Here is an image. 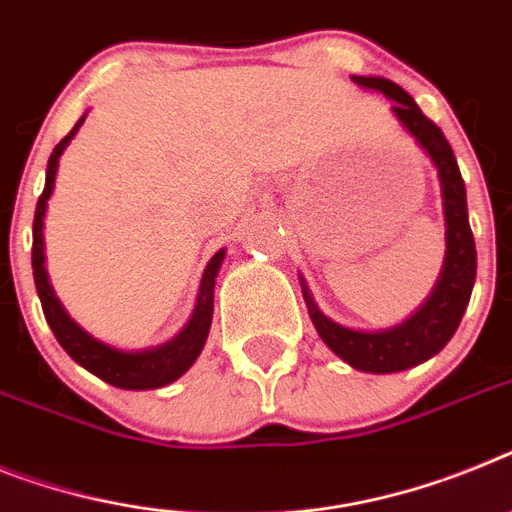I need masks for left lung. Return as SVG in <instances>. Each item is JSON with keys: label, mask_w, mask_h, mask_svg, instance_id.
Here are the masks:
<instances>
[{"label": "left lung", "mask_w": 512, "mask_h": 512, "mask_svg": "<svg viewBox=\"0 0 512 512\" xmlns=\"http://www.w3.org/2000/svg\"><path fill=\"white\" fill-rule=\"evenodd\" d=\"M351 80L359 88L375 90V93H382L393 101V106H390L393 117L401 122L403 130L414 137V143L427 153V158L437 169L442 213H445V260H442L440 278H437L432 294L424 299V304L416 309L414 315L393 325V328L359 330L341 325L317 307L304 276H299V283H302V296L307 302L312 325H315L322 343L338 359H343L359 372L390 375V372H403V369L427 362L448 346V341L461 325V317L468 307L471 291H474L476 247L471 226H468L466 184H463L461 171H458L453 148L440 132V127L429 122L422 109L416 106L414 98L388 77L351 75Z\"/></svg>", "instance_id": "obj_1"}]
</instances>
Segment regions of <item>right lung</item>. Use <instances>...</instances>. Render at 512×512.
I'll list each match as a JSON object with an SVG mask.
<instances>
[{
  "mask_svg": "<svg viewBox=\"0 0 512 512\" xmlns=\"http://www.w3.org/2000/svg\"><path fill=\"white\" fill-rule=\"evenodd\" d=\"M85 117L77 119L72 132L64 137L62 143L54 148L46 166V187L44 195L38 197L36 218H33V281H36L38 299L44 307L46 322L54 330L59 346L75 359L80 367H85L90 375L101 377L103 382H109L114 388L124 390H153L163 388L169 382L179 380L187 369L195 364V359L203 351L205 341H208L210 322H213V289H216L218 270H221L226 249H218L216 255L210 257V263L205 265L203 281H200V291H197L195 309L192 317L187 320L179 333L171 341L161 343V346H150V349L124 351L103 343L101 338L90 336L83 325H77L70 317V312L59 302L57 291L51 286L49 273H46V255H44V218H46V203H49L51 192H54V179H57L59 158H62L64 148L70 145L77 130L83 127Z\"/></svg>",
  "mask_w": 512,
  "mask_h": 512,
  "instance_id": "1",
  "label": "right lung"
}]
</instances>
